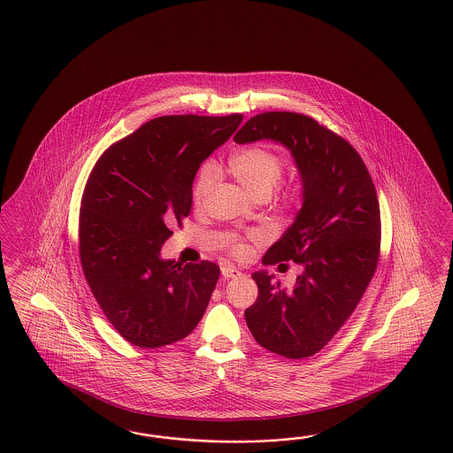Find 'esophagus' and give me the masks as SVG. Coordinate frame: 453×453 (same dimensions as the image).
<instances>
[{
    "instance_id": "34e87169",
    "label": "esophagus",
    "mask_w": 453,
    "mask_h": 453,
    "mask_svg": "<svg viewBox=\"0 0 453 453\" xmlns=\"http://www.w3.org/2000/svg\"><path fill=\"white\" fill-rule=\"evenodd\" d=\"M220 273H222L224 279H237V277L242 275L239 270L234 269L231 265H224V267L220 269Z\"/></svg>"
}]
</instances>
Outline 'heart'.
I'll use <instances>...</instances> for the list:
<instances>
[{"mask_svg": "<svg viewBox=\"0 0 453 453\" xmlns=\"http://www.w3.org/2000/svg\"><path fill=\"white\" fill-rule=\"evenodd\" d=\"M231 172L239 180V183L244 186L250 195L267 196L269 197L275 184L279 183L283 172V163L279 157L270 153L269 150L260 147L245 148L233 155L229 161ZM218 181V170L214 165H204L201 172L197 173L195 188H193V199L196 204L204 203L211 189ZM300 197L298 189H290L283 199L287 203H296ZM229 247L235 256H244L247 252V245L239 237L229 239Z\"/></svg>", "mask_w": 453, "mask_h": 453, "instance_id": "heart-1", "label": "heart"}]
</instances>
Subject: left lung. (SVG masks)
Listing matches in <instances>:
<instances>
[{"instance_id": "8db88e82", "label": "left lung", "mask_w": 453, "mask_h": 453, "mask_svg": "<svg viewBox=\"0 0 453 453\" xmlns=\"http://www.w3.org/2000/svg\"><path fill=\"white\" fill-rule=\"evenodd\" d=\"M258 140L287 148L302 183V208L262 262L292 260L303 272L292 290L254 272L258 296L245 321L260 346L300 359L330 342L366 292L380 257V203L355 148L313 119L265 111L234 136L239 145Z\"/></svg>"}]
</instances>
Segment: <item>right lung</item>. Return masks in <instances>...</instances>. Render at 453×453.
Masks as SVG:
<instances>
[{"label": "right lung", "instance_id": "right-lung-1", "mask_svg": "<svg viewBox=\"0 0 453 453\" xmlns=\"http://www.w3.org/2000/svg\"><path fill=\"white\" fill-rule=\"evenodd\" d=\"M242 115H170L111 145L90 173L79 220L81 262L105 317L127 342L159 348L203 319L219 267L161 257L193 204V181Z\"/></svg>", "mask_w": 453, "mask_h": 453}]
</instances>
